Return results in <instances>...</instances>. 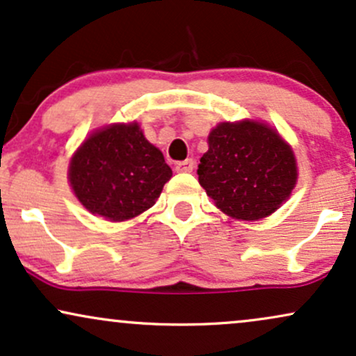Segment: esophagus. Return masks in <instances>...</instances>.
Listing matches in <instances>:
<instances>
[{"label": "esophagus", "instance_id": "obj_1", "mask_svg": "<svg viewBox=\"0 0 356 356\" xmlns=\"http://www.w3.org/2000/svg\"><path fill=\"white\" fill-rule=\"evenodd\" d=\"M194 167H195L194 161L186 159V161L177 162V164H175V170H177V172H192V170H194Z\"/></svg>", "mask_w": 356, "mask_h": 356}]
</instances>
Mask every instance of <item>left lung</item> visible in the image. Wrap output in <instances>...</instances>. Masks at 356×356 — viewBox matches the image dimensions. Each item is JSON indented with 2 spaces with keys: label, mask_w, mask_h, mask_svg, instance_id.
Listing matches in <instances>:
<instances>
[{
  "label": "left lung",
  "mask_w": 356,
  "mask_h": 356,
  "mask_svg": "<svg viewBox=\"0 0 356 356\" xmlns=\"http://www.w3.org/2000/svg\"><path fill=\"white\" fill-rule=\"evenodd\" d=\"M199 182L217 207L242 220L275 212L297 182L290 145L262 122H222L200 157Z\"/></svg>",
  "instance_id": "left-lung-1"
}]
</instances>
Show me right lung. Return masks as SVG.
<instances>
[{
	"mask_svg": "<svg viewBox=\"0 0 356 356\" xmlns=\"http://www.w3.org/2000/svg\"><path fill=\"white\" fill-rule=\"evenodd\" d=\"M172 177L164 156L136 122L114 124L86 139L70 165V182L81 204L104 219L121 222L156 204Z\"/></svg>",
	"mask_w": 356,
	"mask_h": 356,
	"instance_id": "right-lung-1",
	"label": "right lung"
}]
</instances>
